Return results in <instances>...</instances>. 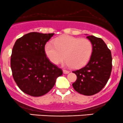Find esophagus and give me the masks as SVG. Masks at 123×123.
Instances as JSON below:
<instances>
[{"label": "esophagus", "instance_id": "1", "mask_svg": "<svg viewBox=\"0 0 123 123\" xmlns=\"http://www.w3.org/2000/svg\"><path fill=\"white\" fill-rule=\"evenodd\" d=\"M63 73H64V74H68V73L69 72V70H65V69H63Z\"/></svg>", "mask_w": 123, "mask_h": 123}]
</instances>
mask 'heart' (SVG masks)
<instances>
[{
    "instance_id": "heart-1",
    "label": "heart",
    "mask_w": 123,
    "mask_h": 123,
    "mask_svg": "<svg viewBox=\"0 0 123 123\" xmlns=\"http://www.w3.org/2000/svg\"><path fill=\"white\" fill-rule=\"evenodd\" d=\"M45 53L49 60L58 64L66 59V65L78 69L84 66L89 61L93 52V44L88 39L63 36L56 39L54 43L47 42Z\"/></svg>"
}]
</instances>
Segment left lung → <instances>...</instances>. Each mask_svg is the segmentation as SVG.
<instances>
[{"label":"left lung","instance_id":"obj_1","mask_svg":"<svg viewBox=\"0 0 123 123\" xmlns=\"http://www.w3.org/2000/svg\"><path fill=\"white\" fill-rule=\"evenodd\" d=\"M93 44L90 61L83 68L72 72L77 78L72 86L80 94L92 96L99 93L108 82L112 71V55L110 49L99 37L88 36Z\"/></svg>","mask_w":123,"mask_h":123}]
</instances>
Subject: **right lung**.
I'll use <instances>...</instances> for the list:
<instances>
[{"mask_svg": "<svg viewBox=\"0 0 123 123\" xmlns=\"http://www.w3.org/2000/svg\"><path fill=\"white\" fill-rule=\"evenodd\" d=\"M54 33L31 32L18 39L12 48L11 68L15 82L24 93L34 97L47 94L63 70L45 53V45Z\"/></svg>", "mask_w": 123, "mask_h": 123, "instance_id": "obj_1", "label": "right lung"}]
</instances>
